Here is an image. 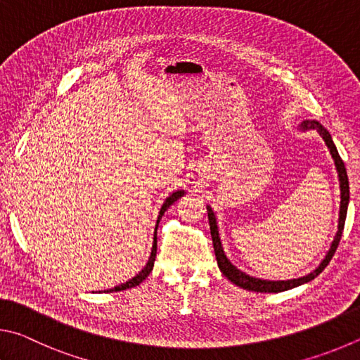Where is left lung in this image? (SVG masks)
Instances as JSON below:
<instances>
[{"instance_id": "8db88e82", "label": "left lung", "mask_w": 360, "mask_h": 360, "mask_svg": "<svg viewBox=\"0 0 360 360\" xmlns=\"http://www.w3.org/2000/svg\"><path fill=\"white\" fill-rule=\"evenodd\" d=\"M299 128L302 131H308V129H316L319 132V136L324 139V142L329 148L332 160L335 162V169L338 174V181H340V215H338V231L333 240L330 243V248L327 251L324 259L321 261L319 266L305 276H300V278H294V280H262V278H256V276H251L248 274L242 272L240 269H237L234 264H232L228 256H226L224 250H223V243L221 238H219V229H218V221H217V215L215 212L212 210L210 205H207V213H209V223H210V234H212V240H213V248H215V256H217V262L218 267L221 270V274L228 278L231 283H234L238 288L247 289V291H255V292H283L288 291V289L297 288L300 285H305V283L311 281L316 278V276L323 272V270L327 267V264L330 262L332 256L335 255V251L338 248L340 238H342V232L345 228V219H346V212H348V204H349V181H348V174H346V167L345 162L342 161V158L338 155V150L335 147V143L332 141V136L329 134L323 124L316 120H304L299 124Z\"/></svg>"}]
</instances>
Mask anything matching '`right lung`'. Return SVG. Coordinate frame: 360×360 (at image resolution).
<instances>
[{
    "mask_svg": "<svg viewBox=\"0 0 360 360\" xmlns=\"http://www.w3.org/2000/svg\"><path fill=\"white\" fill-rule=\"evenodd\" d=\"M181 196H185V191L184 190H179V191H174L172 194H170L169 198H166V200H164V204L161 205V210H160V215H158V219H156V226H155V236H153V247H151V253H150V257L147 264H145V267L139 272L136 276H132L131 280H128L126 283H122V285H118L115 288L112 289H107L105 292H118V291H124V289H129V288H134L137 285H141V283L147 278V276L150 275L151 270H153V266H155V257H156V231H158V224H160V219L162 218L164 212H166L170 205H172L176 199H180Z\"/></svg>",
    "mask_w": 360,
    "mask_h": 360,
    "instance_id": "1",
    "label": "right lung"
}]
</instances>
